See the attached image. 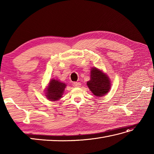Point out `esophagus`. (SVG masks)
Instances as JSON below:
<instances>
[{
	"label": "esophagus",
	"mask_w": 154,
	"mask_h": 154,
	"mask_svg": "<svg viewBox=\"0 0 154 154\" xmlns=\"http://www.w3.org/2000/svg\"><path fill=\"white\" fill-rule=\"evenodd\" d=\"M73 85L75 87H81V83H79V82H78V83L77 82H74L73 83Z\"/></svg>",
	"instance_id": "esophagus-1"
}]
</instances>
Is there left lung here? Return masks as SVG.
Segmentation results:
<instances>
[{
  "instance_id": "obj_1",
  "label": "left lung",
  "mask_w": 154,
  "mask_h": 154,
  "mask_svg": "<svg viewBox=\"0 0 154 154\" xmlns=\"http://www.w3.org/2000/svg\"><path fill=\"white\" fill-rule=\"evenodd\" d=\"M87 85L94 95L99 97L106 94L111 88V81L108 75L95 67L91 69L90 80Z\"/></svg>"
}]
</instances>
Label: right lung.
I'll return each mask as SVG.
<instances>
[{"mask_svg":"<svg viewBox=\"0 0 154 154\" xmlns=\"http://www.w3.org/2000/svg\"><path fill=\"white\" fill-rule=\"evenodd\" d=\"M66 84L61 82L57 79H50L48 86L45 89V96L50 101H57L60 100L63 94Z\"/></svg>","mask_w":154,"mask_h":154,"instance_id":"1","label":"right lung"}]
</instances>
